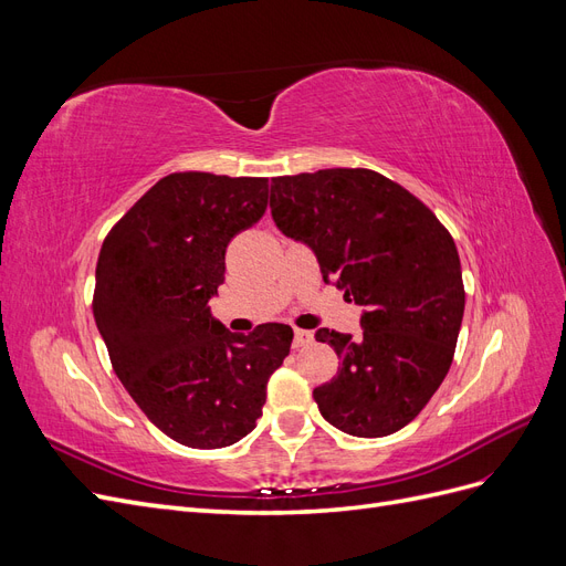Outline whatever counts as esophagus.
Masks as SVG:
<instances>
[{
	"label": "esophagus",
	"mask_w": 566,
	"mask_h": 566,
	"mask_svg": "<svg viewBox=\"0 0 566 566\" xmlns=\"http://www.w3.org/2000/svg\"><path fill=\"white\" fill-rule=\"evenodd\" d=\"M314 342V335L310 331H295L293 335V347L295 349H302V347H310Z\"/></svg>",
	"instance_id": "obj_1"
}]
</instances>
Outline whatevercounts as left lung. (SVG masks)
<instances>
[{"mask_svg": "<svg viewBox=\"0 0 566 566\" xmlns=\"http://www.w3.org/2000/svg\"><path fill=\"white\" fill-rule=\"evenodd\" d=\"M269 208L283 235L314 252L323 281L364 306L361 335L316 331L342 364L314 389L321 416L352 437L399 432L453 361L465 290L451 233L373 169L276 177Z\"/></svg>", "mask_w": 566, "mask_h": 566, "instance_id": "1", "label": "left lung"}]
</instances>
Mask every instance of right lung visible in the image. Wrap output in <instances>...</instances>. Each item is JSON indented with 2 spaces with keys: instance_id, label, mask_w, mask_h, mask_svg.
<instances>
[{
  "instance_id": "1",
  "label": "right lung",
  "mask_w": 566,
  "mask_h": 566,
  "mask_svg": "<svg viewBox=\"0 0 566 566\" xmlns=\"http://www.w3.org/2000/svg\"><path fill=\"white\" fill-rule=\"evenodd\" d=\"M269 179L179 172L117 221L96 264L94 321L119 382L184 447L224 449L262 418L293 328L231 333L210 312L227 248L266 212Z\"/></svg>"
}]
</instances>
